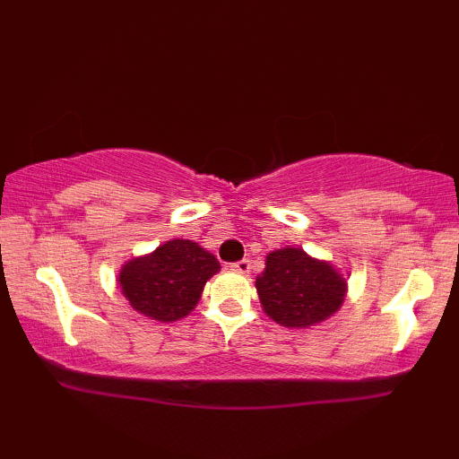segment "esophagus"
I'll list each match as a JSON object with an SVG mask.
<instances>
[{
	"mask_svg": "<svg viewBox=\"0 0 459 459\" xmlns=\"http://www.w3.org/2000/svg\"><path fill=\"white\" fill-rule=\"evenodd\" d=\"M230 269L237 271V273L247 275L248 271H251V261H248V259H240V261H237V263H232Z\"/></svg>",
	"mask_w": 459,
	"mask_h": 459,
	"instance_id": "obj_1",
	"label": "esophagus"
}]
</instances>
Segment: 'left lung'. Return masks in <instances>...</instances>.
Wrapping results in <instances>:
<instances>
[{"label":"left lung","mask_w":459,"mask_h":459,"mask_svg":"<svg viewBox=\"0 0 459 459\" xmlns=\"http://www.w3.org/2000/svg\"><path fill=\"white\" fill-rule=\"evenodd\" d=\"M255 285L265 314L287 328L324 322L346 295V281L330 263L307 257L304 248L295 247L269 253Z\"/></svg>","instance_id":"1"}]
</instances>
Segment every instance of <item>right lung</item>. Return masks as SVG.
<instances>
[{"label":"right lung","mask_w":459,"mask_h":459,"mask_svg":"<svg viewBox=\"0 0 459 459\" xmlns=\"http://www.w3.org/2000/svg\"><path fill=\"white\" fill-rule=\"evenodd\" d=\"M219 269L212 253L192 240L174 238L147 257L126 263L119 283L139 314L152 320L174 322L192 312L202 287Z\"/></svg>","instance_id":"add662e5"}]
</instances>
